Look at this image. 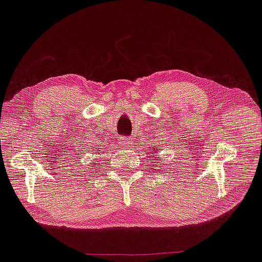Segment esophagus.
<instances>
[{
	"label": "esophagus",
	"instance_id": "obj_1",
	"mask_svg": "<svg viewBox=\"0 0 262 262\" xmlns=\"http://www.w3.org/2000/svg\"><path fill=\"white\" fill-rule=\"evenodd\" d=\"M119 143H120V146L121 147H123V148H127V147H129L130 144L133 143V140L130 139V138H120L119 139Z\"/></svg>",
	"mask_w": 262,
	"mask_h": 262
}]
</instances>
